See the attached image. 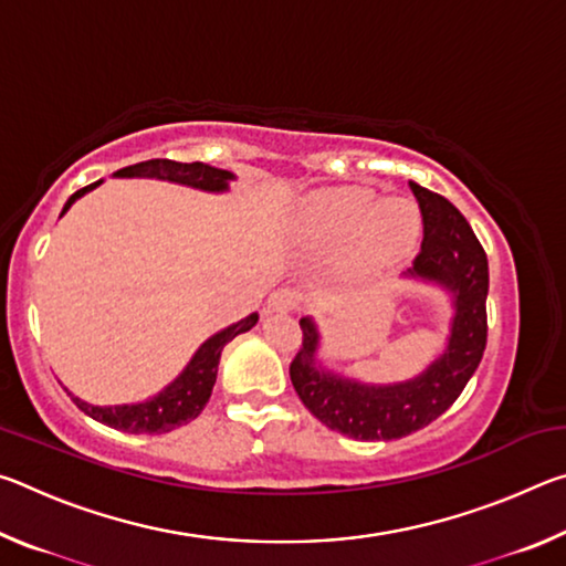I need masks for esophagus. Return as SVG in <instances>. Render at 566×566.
<instances>
[{
	"label": "esophagus",
	"mask_w": 566,
	"mask_h": 566,
	"mask_svg": "<svg viewBox=\"0 0 566 566\" xmlns=\"http://www.w3.org/2000/svg\"><path fill=\"white\" fill-rule=\"evenodd\" d=\"M296 304H300V294H296L294 290H276L270 294V300H266V310L292 312V310H296Z\"/></svg>",
	"instance_id": "1"
}]
</instances>
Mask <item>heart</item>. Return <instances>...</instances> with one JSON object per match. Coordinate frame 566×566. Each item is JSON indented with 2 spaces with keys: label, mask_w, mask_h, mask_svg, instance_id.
<instances>
[{
  "label": "heart",
  "mask_w": 566,
  "mask_h": 566,
  "mask_svg": "<svg viewBox=\"0 0 566 566\" xmlns=\"http://www.w3.org/2000/svg\"><path fill=\"white\" fill-rule=\"evenodd\" d=\"M375 199V189L361 185L314 191L302 199L294 227L312 244L342 242V264L349 272L395 264L415 249L421 214L409 199Z\"/></svg>",
  "instance_id": "heart-1"
}]
</instances>
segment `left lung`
Segmentation results:
<instances>
[{"instance_id":"obj_1","label":"left lung","mask_w":566,"mask_h":566,"mask_svg":"<svg viewBox=\"0 0 566 566\" xmlns=\"http://www.w3.org/2000/svg\"><path fill=\"white\" fill-rule=\"evenodd\" d=\"M409 187L421 209L424 239L411 270L401 276L449 294L452 319L444 352L417 377L367 385L324 367L322 332L312 317H302V349L290 364L292 385L304 407L334 432L361 442H391L432 424L462 395L486 347L490 266L484 249L452 202L417 181H409Z\"/></svg>"}]
</instances>
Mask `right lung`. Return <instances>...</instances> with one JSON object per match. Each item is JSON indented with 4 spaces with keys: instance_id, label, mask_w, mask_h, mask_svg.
Instances as JSON below:
<instances>
[{
    "instance_id": "1",
    "label": "right lung",
    "mask_w": 566,
    "mask_h": 566,
    "mask_svg": "<svg viewBox=\"0 0 566 566\" xmlns=\"http://www.w3.org/2000/svg\"><path fill=\"white\" fill-rule=\"evenodd\" d=\"M114 177H142V179H161V181H171V185H185L191 189H202V191H212V195H222V191H229V181H234L237 177L227 169H217L212 165H205V161H175V159H149V161H139V165L124 167L119 171H114ZM99 181L84 187L80 191L66 199V205L62 209V214H66L76 199L87 195L94 187H99ZM260 322V314L252 312L249 317L239 319L237 324H229L227 329L217 332L209 337L202 347L195 352V357L189 359L185 369L179 371V377L175 381L159 391V395L149 397L145 401H137V405H114V407H97L90 405L80 397H74L70 391V397L76 407H80L84 415L102 421L112 429H119V432L127 434H165L171 432V429L189 424L191 419H197L202 415V409L207 407L209 397H212V387L217 381V367H219V357H222V349L227 342H232L239 334H244Z\"/></svg>"
}]
</instances>
